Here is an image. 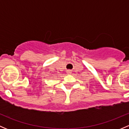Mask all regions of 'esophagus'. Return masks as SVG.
I'll return each mask as SVG.
<instances>
[{
  "instance_id": "1",
  "label": "esophagus",
  "mask_w": 129,
  "mask_h": 129,
  "mask_svg": "<svg viewBox=\"0 0 129 129\" xmlns=\"http://www.w3.org/2000/svg\"><path fill=\"white\" fill-rule=\"evenodd\" d=\"M71 71H69V70H68V71H67V74H71Z\"/></svg>"
}]
</instances>
